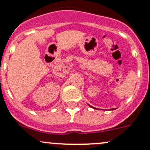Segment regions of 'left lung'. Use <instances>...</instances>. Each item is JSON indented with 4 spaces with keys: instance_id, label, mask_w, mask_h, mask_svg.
I'll return each instance as SVG.
<instances>
[{
    "instance_id": "1",
    "label": "left lung",
    "mask_w": 150,
    "mask_h": 150,
    "mask_svg": "<svg viewBox=\"0 0 150 150\" xmlns=\"http://www.w3.org/2000/svg\"><path fill=\"white\" fill-rule=\"evenodd\" d=\"M89 106H90V105H89ZM90 107H91V108H94V109H96V108H93V107H92V106H90ZM112 110H115V108H113V109H111Z\"/></svg>"
}]
</instances>
